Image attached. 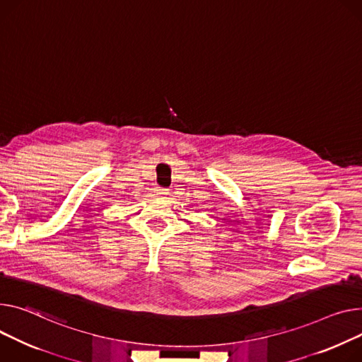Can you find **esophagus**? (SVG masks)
<instances>
[{
    "label": "esophagus",
    "mask_w": 362,
    "mask_h": 362,
    "mask_svg": "<svg viewBox=\"0 0 362 362\" xmlns=\"http://www.w3.org/2000/svg\"><path fill=\"white\" fill-rule=\"evenodd\" d=\"M167 194H168V189H164V187H157L156 189V195H158V197H164Z\"/></svg>",
    "instance_id": "1"
}]
</instances>
